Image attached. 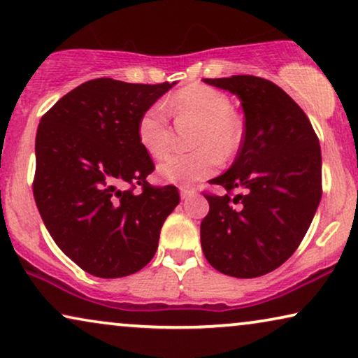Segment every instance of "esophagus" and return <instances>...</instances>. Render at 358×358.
<instances>
[{"instance_id": "esophagus-1", "label": "esophagus", "mask_w": 358, "mask_h": 358, "mask_svg": "<svg viewBox=\"0 0 358 358\" xmlns=\"http://www.w3.org/2000/svg\"><path fill=\"white\" fill-rule=\"evenodd\" d=\"M179 190H180V197L182 199H187V197H190V195H194V192H195L192 187H180Z\"/></svg>"}]
</instances>
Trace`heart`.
Returning a JSON list of instances; mask_svg holds the SVG:
<instances>
[{
	"label": "heart",
	"mask_w": 358,
	"mask_h": 358,
	"mask_svg": "<svg viewBox=\"0 0 358 358\" xmlns=\"http://www.w3.org/2000/svg\"><path fill=\"white\" fill-rule=\"evenodd\" d=\"M168 109L179 119L199 122L192 153L169 155L158 166L161 178L173 184H194L212 174L222 158H231L241 148L244 127L233 112V104L224 92L212 86L194 83L169 97ZM140 145L153 158H161L171 146L168 110L153 104L140 115L136 125Z\"/></svg>",
	"instance_id": "b5f03b06"
}]
</instances>
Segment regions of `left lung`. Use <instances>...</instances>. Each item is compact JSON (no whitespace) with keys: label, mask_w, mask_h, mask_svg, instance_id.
Instances as JSON below:
<instances>
[{"label":"left lung","mask_w":358,"mask_h":358,"mask_svg":"<svg viewBox=\"0 0 358 358\" xmlns=\"http://www.w3.org/2000/svg\"><path fill=\"white\" fill-rule=\"evenodd\" d=\"M203 83L238 97L244 138L231 168L212 179L228 194L205 195L202 251L224 275H266L296 251L320 205V141L301 107L272 81L234 75ZM231 189L240 192L233 199Z\"/></svg>","instance_id":"8db88e82"}]
</instances>
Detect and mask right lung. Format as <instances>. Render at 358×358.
Returning a JSON list of instances; mask_svg holds the SVG:
<instances>
[{
    "instance_id": "obj_1",
    "label": "right lung",
    "mask_w": 358,
    "mask_h": 358,
    "mask_svg": "<svg viewBox=\"0 0 358 358\" xmlns=\"http://www.w3.org/2000/svg\"><path fill=\"white\" fill-rule=\"evenodd\" d=\"M174 85L97 78L41 119L34 199L57 246L91 275L119 278L143 268L178 207L174 185L146 182L155 164L136 135L140 115ZM136 185L143 193L134 192Z\"/></svg>"
}]
</instances>
